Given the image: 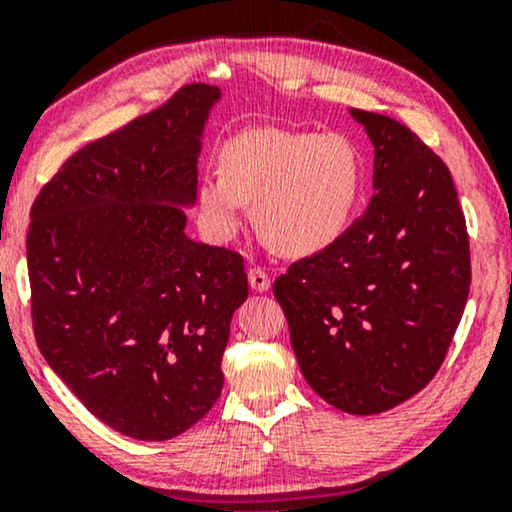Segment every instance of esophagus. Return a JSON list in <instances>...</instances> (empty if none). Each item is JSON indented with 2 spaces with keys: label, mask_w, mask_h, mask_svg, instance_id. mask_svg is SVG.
<instances>
[{
  "label": "esophagus",
  "mask_w": 512,
  "mask_h": 512,
  "mask_svg": "<svg viewBox=\"0 0 512 512\" xmlns=\"http://www.w3.org/2000/svg\"><path fill=\"white\" fill-rule=\"evenodd\" d=\"M249 286L254 291H258V293H263V291H268L270 289V277H268V272H265L263 268H251L249 270Z\"/></svg>",
  "instance_id": "1"
}]
</instances>
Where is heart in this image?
I'll use <instances>...</instances> for the list:
<instances>
[{
  "mask_svg": "<svg viewBox=\"0 0 512 512\" xmlns=\"http://www.w3.org/2000/svg\"><path fill=\"white\" fill-rule=\"evenodd\" d=\"M361 184V153L349 137L256 128L223 146L221 174L200 179L195 207L202 228L228 240L244 202H254V223L270 247L310 256L345 233Z\"/></svg>",
  "mask_w": 512,
  "mask_h": 512,
  "instance_id": "1",
  "label": "heart"
}]
</instances>
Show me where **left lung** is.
I'll return each instance as SVG.
<instances>
[{"label":"left lung","instance_id":"obj_1","mask_svg":"<svg viewBox=\"0 0 512 512\" xmlns=\"http://www.w3.org/2000/svg\"><path fill=\"white\" fill-rule=\"evenodd\" d=\"M375 146L366 212L275 279L300 373L326 403L377 415L433 380L471 289L450 170L410 128L352 109Z\"/></svg>","mask_w":512,"mask_h":512}]
</instances>
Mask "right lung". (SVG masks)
Segmentation results:
<instances>
[{
  "instance_id": "obj_1",
  "label": "right lung",
  "mask_w": 512,
  "mask_h": 512,
  "mask_svg": "<svg viewBox=\"0 0 512 512\" xmlns=\"http://www.w3.org/2000/svg\"><path fill=\"white\" fill-rule=\"evenodd\" d=\"M221 90L188 83L67 158L27 230L34 338L60 380L123 436L170 440L221 396L237 251L193 242L200 137Z\"/></svg>"
}]
</instances>
